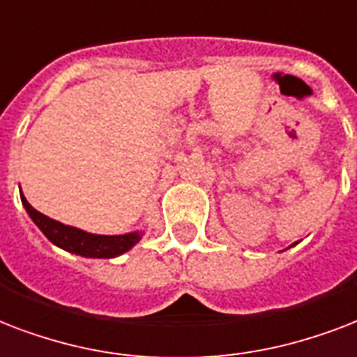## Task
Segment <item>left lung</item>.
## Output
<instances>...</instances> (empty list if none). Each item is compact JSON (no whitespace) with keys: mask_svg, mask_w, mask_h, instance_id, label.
<instances>
[{"mask_svg":"<svg viewBox=\"0 0 357 357\" xmlns=\"http://www.w3.org/2000/svg\"><path fill=\"white\" fill-rule=\"evenodd\" d=\"M296 244H298V242H296ZM296 244H292V245H296Z\"/></svg>","mask_w":357,"mask_h":357,"instance_id":"left-lung-1","label":"left lung"}]
</instances>
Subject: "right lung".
<instances>
[{
    "label": "right lung",
    "mask_w": 357,
    "mask_h": 357,
    "mask_svg": "<svg viewBox=\"0 0 357 357\" xmlns=\"http://www.w3.org/2000/svg\"><path fill=\"white\" fill-rule=\"evenodd\" d=\"M24 208L46 238L61 250L74 253V255L87 257V259H113L130 251L143 236V231H134L126 234H93L78 227H70L65 223L55 222L44 216L27 203L24 193L20 192Z\"/></svg>",
    "instance_id": "add662e5"
}]
</instances>
